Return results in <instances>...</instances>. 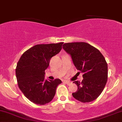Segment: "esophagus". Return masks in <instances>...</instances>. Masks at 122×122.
<instances>
[{
	"mask_svg": "<svg viewBox=\"0 0 122 122\" xmlns=\"http://www.w3.org/2000/svg\"><path fill=\"white\" fill-rule=\"evenodd\" d=\"M63 82H64V83L67 84V85H70V84H71V82H70V81H66V80H64Z\"/></svg>",
	"mask_w": 122,
	"mask_h": 122,
	"instance_id": "34e87169",
	"label": "esophagus"
}]
</instances>
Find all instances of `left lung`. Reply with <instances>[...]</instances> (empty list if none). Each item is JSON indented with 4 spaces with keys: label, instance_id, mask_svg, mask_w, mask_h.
<instances>
[{
    "label": "left lung",
    "instance_id": "left-lung-1",
    "mask_svg": "<svg viewBox=\"0 0 122 122\" xmlns=\"http://www.w3.org/2000/svg\"><path fill=\"white\" fill-rule=\"evenodd\" d=\"M63 46L76 69L83 73L81 82L73 81L77 90L72 93L73 97L83 103L95 100L102 92L107 81V64L104 56L97 49L86 42L66 43Z\"/></svg>",
    "mask_w": 122,
    "mask_h": 122
}]
</instances>
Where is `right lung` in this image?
I'll return each instance as SVG.
<instances>
[{"label": "right lung", "instance_id": "1", "mask_svg": "<svg viewBox=\"0 0 122 122\" xmlns=\"http://www.w3.org/2000/svg\"><path fill=\"white\" fill-rule=\"evenodd\" d=\"M63 42L36 45L21 55L16 68L18 86L27 98L33 103L43 105L55 96L60 79L48 81L45 71L52 56L61 51Z\"/></svg>", "mask_w": 122, "mask_h": 122}]
</instances>
